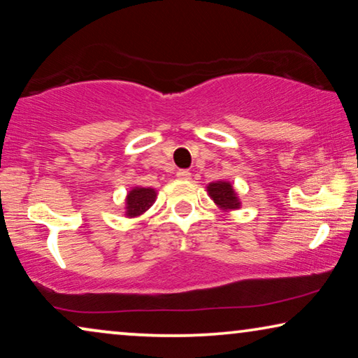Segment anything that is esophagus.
Instances as JSON below:
<instances>
[{
  "mask_svg": "<svg viewBox=\"0 0 358 358\" xmlns=\"http://www.w3.org/2000/svg\"><path fill=\"white\" fill-rule=\"evenodd\" d=\"M176 176H178L179 179H184V180L190 179V173H189L187 169H179V171H178V174H176Z\"/></svg>",
  "mask_w": 358,
  "mask_h": 358,
  "instance_id": "34e87169",
  "label": "esophagus"
}]
</instances>
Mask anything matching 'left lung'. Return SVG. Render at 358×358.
Wrapping results in <instances>:
<instances>
[{"mask_svg": "<svg viewBox=\"0 0 358 358\" xmlns=\"http://www.w3.org/2000/svg\"><path fill=\"white\" fill-rule=\"evenodd\" d=\"M207 192L210 195V199H212L220 208L224 210V212H229V210H238L239 207H241V202H239V199H238L236 192H234L233 185L227 182V180L210 182L207 185Z\"/></svg>", "mask_w": 358, "mask_h": 358, "instance_id": "1", "label": "left lung"}]
</instances>
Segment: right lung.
Wrapping results in <instances>:
<instances>
[{
    "label": "right lung",
    "instance_id": "1",
    "mask_svg": "<svg viewBox=\"0 0 358 358\" xmlns=\"http://www.w3.org/2000/svg\"><path fill=\"white\" fill-rule=\"evenodd\" d=\"M156 200V190L151 187H134L125 199V215L130 218L140 217Z\"/></svg>",
    "mask_w": 358,
    "mask_h": 358
}]
</instances>
